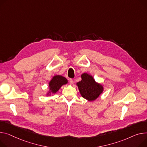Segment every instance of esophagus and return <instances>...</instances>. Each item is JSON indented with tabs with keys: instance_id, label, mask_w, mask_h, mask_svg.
Masks as SVG:
<instances>
[{
	"instance_id": "1",
	"label": "esophagus",
	"mask_w": 147,
	"mask_h": 147,
	"mask_svg": "<svg viewBox=\"0 0 147 147\" xmlns=\"http://www.w3.org/2000/svg\"><path fill=\"white\" fill-rule=\"evenodd\" d=\"M69 83H70V84H73V83H74V81H73V80L72 79H70V80H69Z\"/></svg>"
}]
</instances>
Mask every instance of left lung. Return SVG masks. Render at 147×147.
I'll list each match as a JSON object with an SVG mask.
<instances>
[{
	"mask_svg": "<svg viewBox=\"0 0 147 147\" xmlns=\"http://www.w3.org/2000/svg\"><path fill=\"white\" fill-rule=\"evenodd\" d=\"M80 93L84 99L93 101L103 92V86L97 83L93 77L87 73L82 75V80L77 83Z\"/></svg>",
	"mask_w": 147,
	"mask_h": 147,
	"instance_id": "8db88e82",
	"label": "left lung"
}]
</instances>
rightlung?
Here are the masks:
<instances>
[{"label": "right lung", "instance_id": "right-lung-1", "mask_svg": "<svg viewBox=\"0 0 147 147\" xmlns=\"http://www.w3.org/2000/svg\"><path fill=\"white\" fill-rule=\"evenodd\" d=\"M67 83V80L61 76H55L49 83L50 90L52 93H55L64 84Z\"/></svg>", "mask_w": 147, "mask_h": 147}]
</instances>
